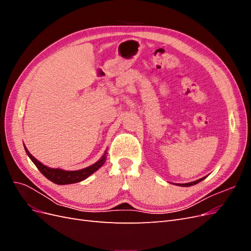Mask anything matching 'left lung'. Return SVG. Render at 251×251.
<instances>
[{"label":"left lung","instance_id":"8db88e82","mask_svg":"<svg viewBox=\"0 0 251 251\" xmlns=\"http://www.w3.org/2000/svg\"><path fill=\"white\" fill-rule=\"evenodd\" d=\"M207 177V176H206ZM206 177H203V178H201V179H199V180H196V181H193V182H189V183H182V184H177V185H179V186H185V187H187V186H192V185H195V184H197V183H199V182H201L202 180H204L205 178Z\"/></svg>","mask_w":251,"mask_h":251}]
</instances>
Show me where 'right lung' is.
Returning <instances> with one entry per match:
<instances>
[{"label": "right lung", "mask_w": 251, "mask_h": 251, "mask_svg": "<svg viewBox=\"0 0 251 251\" xmlns=\"http://www.w3.org/2000/svg\"><path fill=\"white\" fill-rule=\"evenodd\" d=\"M24 149L26 151V153L28 157L31 159L32 162L35 164V166L39 171L44 175L45 177L52 181L53 183L58 184V185H65V184H72V183H77V182H80L82 180L87 179L89 176H91L93 173H95L98 169H100L105 162V159H107V151H104V154L102 157L95 162L94 164L88 166V168H85L82 170L78 171H65L62 169H51L49 166L43 164L40 162L37 159H35L31 154L29 153V151L27 148L24 146Z\"/></svg>", "instance_id": "right-lung-1"}]
</instances>
